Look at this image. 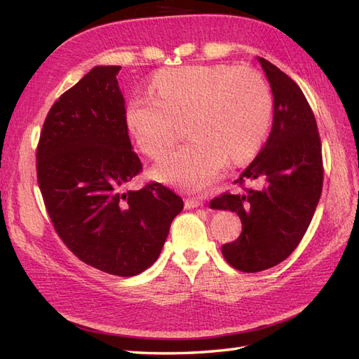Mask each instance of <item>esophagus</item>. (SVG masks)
Here are the masks:
<instances>
[{
    "label": "esophagus",
    "instance_id": "1",
    "mask_svg": "<svg viewBox=\"0 0 359 359\" xmlns=\"http://www.w3.org/2000/svg\"><path fill=\"white\" fill-rule=\"evenodd\" d=\"M185 207H187L188 210L199 208V207H203V202L199 201V199H187V201H185Z\"/></svg>",
    "mask_w": 359,
    "mask_h": 359
}]
</instances>
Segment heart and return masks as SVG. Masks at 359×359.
Wrapping results in <instances>:
<instances>
[{
  "mask_svg": "<svg viewBox=\"0 0 359 359\" xmlns=\"http://www.w3.org/2000/svg\"><path fill=\"white\" fill-rule=\"evenodd\" d=\"M154 94H133L125 123L140 149L157 157L171 147L177 121L188 118L191 140L168 151L156 163V179L199 193L228 163L250 158L261 147L271 117V95L253 71L225 65H191L160 71Z\"/></svg>",
  "mask_w": 359,
  "mask_h": 359,
  "instance_id": "heart-1",
  "label": "heart"
}]
</instances>
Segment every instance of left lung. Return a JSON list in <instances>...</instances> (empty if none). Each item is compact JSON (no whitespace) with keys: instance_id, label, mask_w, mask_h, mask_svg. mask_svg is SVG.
Wrapping results in <instances>:
<instances>
[{"instance_id":"8db88e82","label":"left lung","mask_w":359,"mask_h":359,"mask_svg":"<svg viewBox=\"0 0 359 359\" xmlns=\"http://www.w3.org/2000/svg\"><path fill=\"white\" fill-rule=\"evenodd\" d=\"M257 62L270 83L273 125L236 184L261 187L210 202V208L241 217L242 233L222 245V255L233 269L247 273L271 269L293 253L315 215L324 179L321 139L307 98L279 67L261 57Z\"/></svg>"}]
</instances>
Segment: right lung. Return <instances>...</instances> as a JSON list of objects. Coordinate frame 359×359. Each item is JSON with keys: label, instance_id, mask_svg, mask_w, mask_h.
Listing matches in <instances>:
<instances>
[{"label": "right lung", "instance_id": "1", "mask_svg": "<svg viewBox=\"0 0 359 359\" xmlns=\"http://www.w3.org/2000/svg\"><path fill=\"white\" fill-rule=\"evenodd\" d=\"M121 66H95L44 120L36 175L60 238L83 262L116 276L154 264L184 201L170 188L126 189L142 170L125 123Z\"/></svg>", "mask_w": 359, "mask_h": 359}]
</instances>
